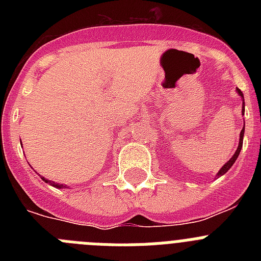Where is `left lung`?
<instances>
[{
    "label": "left lung",
    "instance_id": "left-lung-1",
    "mask_svg": "<svg viewBox=\"0 0 261 261\" xmlns=\"http://www.w3.org/2000/svg\"><path fill=\"white\" fill-rule=\"evenodd\" d=\"M238 90V94L239 95L242 96V98H243V94H242V91L239 89H237ZM243 114H244V100H243ZM243 136H244V126H243V129H242L241 130V138H239V145H238V149H237V151H235V154L234 155L231 156V158H230V161L227 163H226V165H223V167L221 168L220 171H218V176H221V175H223V174H226V172L229 171L230 170V167H231L232 165H234V162L235 161H237V158H238V155H239V153H241V149H242V146H243Z\"/></svg>",
    "mask_w": 261,
    "mask_h": 261
}]
</instances>
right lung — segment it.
Listing matches in <instances>:
<instances>
[{
	"label": "right lung",
	"instance_id": "obj_1",
	"mask_svg": "<svg viewBox=\"0 0 261 261\" xmlns=\"http://www.w3.org/2000/svg\"><path fill=\"white\" fill-rule=\"evenodd\" d=\"M41 179H43V180H44L45 183H50L49 180H47V179H44V177H41ZM52 186L57 187V188H68V187H66L65 184H56V183H55V181H52Z\"/></svg>",
	"mask_w": 261,
	"mask_h": 261
}]
</instances>
